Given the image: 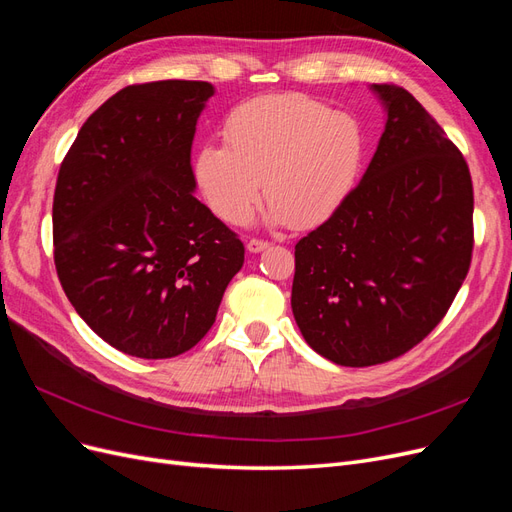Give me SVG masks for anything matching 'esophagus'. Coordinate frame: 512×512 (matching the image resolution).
<instances>
[{"label": "esophagus", "mask_w": 512, "mask_h": 512, "mask_svg": "<svg viewBox=\"0 0 512 512\" xmlns=\"http://www.w3.org/2000/svg\"><path fill=\"white\" fill-rule=\"evenodd\" d=\"M267 247H269V243L262 241V239H250V241H247V252H252V254H258L262 250H267Z\"/></svg>", "instance_id": "esophagus-1"}]
</instances>
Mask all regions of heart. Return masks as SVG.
Returning <instances> with one entry per match:
<instances>
[{"instance_id": "1", "label": "heart", "mask_w": 512, "mask_h": 512, "mask_svg": "<svg viewBox=\"0 0 512 512\" xmlns=\"http://www.w3.org/2000/svg\"><path fill=\"white\" fill-rule=\"evenodd\" d=\"M224 136L226 145L200 147L194 175L211 211L232 226L254 213L262 181L269 222L322 224L356 188L367 151L359 117L297 91L235 106Z\"/></svg>"}]
</instances>
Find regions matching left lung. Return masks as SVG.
Returning a JSON list of instances; mask_svg holds the SVG:
<instances>
[{
	"mask_svg": "<svg viewBox=\"0 0 512 512\" xmlns=\"http://www.w3.org/2000/svg\"><path fill=\"white\" fill-rule=\"evenodd\" d=\"M384 132L361 183L294 245L292 314L324 359L369 367L406 354L438 327L474 247L470 168L423 104L371 85Z\"/></svg>",
	"mask_w": 512,
	"mask_h": 512,
	"instance_id": "8db88e82",
	"label": "left lung"
}]
</instances>
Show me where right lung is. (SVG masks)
<instances>
[{"instance_id":"add662e5","label":"right lung","mask_w":512,"mask_h":512,"mask_svg":"<svg viewBox=\"0 0 512 512\" xmlns=\"http://www.w3.org/2000/svg\"><path fill=\"white\" fill-rule=\"evenodd\" d=\"M213 85L123 87L61 162L55 269L96 335L138 359H170L213 327L245 247L194 196L192 141Z\"/></svg>"}]
</instances>
